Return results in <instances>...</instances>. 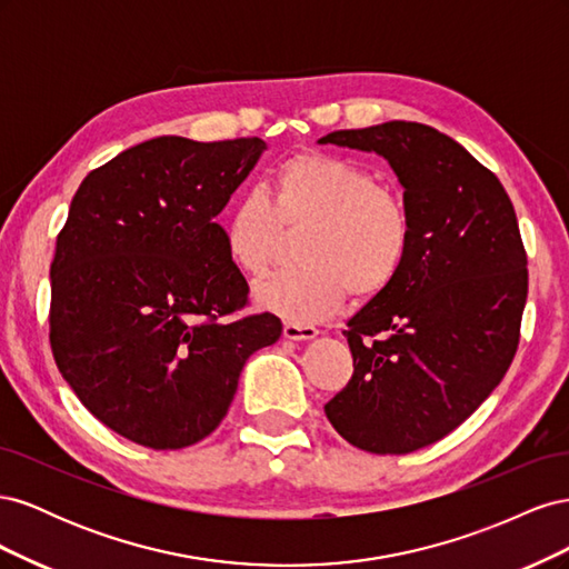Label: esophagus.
Instances as JSON below:
<instances>
[{
    "mask_svg": "<svg viewBox=\"0 0 569 569\" xmlns=\"http://www.w3.org/2000/svg\"><path fill=\"white\" fill-rule=\"evenodd\" d=\"M282 332L291 341H308L318 337V330L313 325H301V322H287Z\"/></svg>",
    "mask_w": 569,
    "mask_h": 569,
    "instance_id": "34e87169",
    "label": "esophagus"
}]
</instances>
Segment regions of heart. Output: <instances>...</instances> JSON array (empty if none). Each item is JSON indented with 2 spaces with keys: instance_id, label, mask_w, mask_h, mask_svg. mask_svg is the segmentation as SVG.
Segmentation results:
<instances>
[{
  "instance_id": "b5f03b06",
  "label": "heart",
  "mask_w": 569,
  "mask_h": 569,
  "mask_svg": "<svg viewBox=\"0 0 569 569\" xmlns=\"http://www.w3.org/2000/svg\"><path fill=\"white\" fill-rule=\"evenodd\" d=\"M308 232L299 258L306 263L256 287V301L289 322L332 316L349 291L380 295L399 278L412 228L399 197L349 159L303 151L272 170L266 197H239L222 220V244L247 274H263L282 242V230Z\"/></svg>"
}]
</instances>
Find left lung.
<instances>
[{"mask_svg":"<svg viewBox=\"0 0 569 569\" xmlns=\"http://www.w3.org/2000/svg\"><path fill=\"white\" fill-rule=\"evenodd\" d=\"M387 159L412 242L399 278L347 322L353 377L325 416L368 453H410L468 420L518 351L527 253L503 184L449 134L389 120L318 140Z\"/></svg>","mask_w":569,"mask_h":569,"instance_id":"left-lung-1","label":"left lung"}]
</instances>
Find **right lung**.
<instances>
[{
  "mask_svg": "<svg viewBox=\"0 0 569 569\" xmlns=\"http://www.w3.org/2000/svg\"><path fill=\"white\" fill-rule=\"evenodd\" d=\"M263 151L258 137L130 147L80 182L57 237V366L97 420L147 449L209 437L247 358L282 335L272 313L232 318L249 284L216 222Z\"/></svg>",
  "mask_w": 569,
  "mask_h": 569,
  "instance_id": "right-lung-1",
  "label": "right lung"
}]
</instances>
